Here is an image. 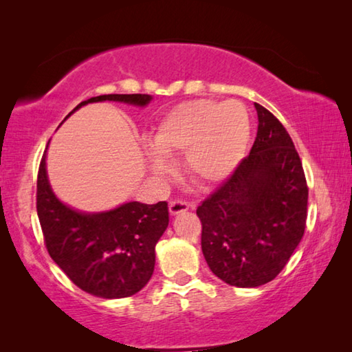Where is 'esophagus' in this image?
Wrapping results in <instances>:
<instances>
[{
    "mask_svg": "<svg viewBox=\"0 0 352 352\" xmlns=\"http://www.w3.org/2000/svg\"><path fill=\"white\" fill-rule=\"evenodd\" d=\"M190 208H192V205H189L188 201L175 200V201H170V204H169V212H170V216H177V214L189 211Z\"/></svg>",
    "mask_w": 352,
    "mask_h": 352,
    "instance_id": "esophagus-1",
    "label": "esophagus"
}]
</instances>
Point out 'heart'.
<instances>
[{
	"label": "heart",
	"mask_w": 352,
	"mask_h": 352,
	"mask_svg": "<svg viewBox=\"0 0 352 352\" xmlns=\"http://www.w3.org/2000/svg\"><path fill=\"white\" fill-rule=\"evenodd\" d=\"M252 124L237 100L195 99L166 113L148 136V166L155 174L168 170L164 157L184 152V169L200 188H212L233 177L245 158Z\"/></svg>",
	"instance_id": "heart-1"
}]
</instances>
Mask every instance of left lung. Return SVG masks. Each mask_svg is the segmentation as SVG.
<instances>
[{
    "mask_svg": "<svg viewBox=\"0 0 352 352\" xmlns=\"http://www.w3.org/2000/svg\"><path fill=\"white\" fill-rule=\"evenodd\" d=\"M258 133L247 158L197 208L211 272L236 287L278 276L305 234L307 184L287 130L254 102Z\"/></svg>",
    "mask_w": 352,
    "mask_h": 352,
    "instance_id": "left-lung-1",
    "label": "left lung"
}]
</instances>
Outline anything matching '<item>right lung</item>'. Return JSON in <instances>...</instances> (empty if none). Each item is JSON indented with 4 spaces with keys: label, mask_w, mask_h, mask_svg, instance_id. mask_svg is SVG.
<instances>
[{
    "label": "right lung",
    "mask_w": 352,
    "mask_h": 352,
    "mask_svg": "<svg viewBox=\"0 0 352 352\" xmlns=\"http://www.w3.org/2000/svg\"><path fill=\"white\" fill-rule=\"evenodd\" d=\"M152 99L151 94H104L83 100L67 118L93 102L111 100L142 109ZM46 152L47 146L38 169L37 214L52 261L90 295L116 300L138 294L152 278L155 245L169 225L168 204L126 201L109 211L76 210L52 190Z\"/></svg>",
    "instance_id": "right-lung-1"
}]
</instances>
